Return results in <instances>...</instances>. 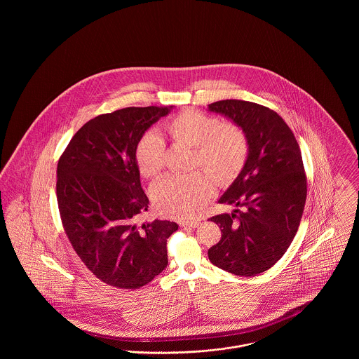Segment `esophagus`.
<instances>
[{"instance_id": "1", "label": "esophagus", "mask_w": 359, "mask_h": 359, "mask_svg": "<svg viewBox=\"0 0 359 359\" xmlns=\"http://www.w3.org/2000/svg\"><path fill=\"white\" fill-rule=\"evenodd\" d=\"M199 224H201V221H191V222L180 223V226H182V227H192V229L198 227Z\"/></svg>"}]
</instances>
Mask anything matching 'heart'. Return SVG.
<instances>
[{"instance_id":"1","label":"heart","mask_w":359,"mask_h":359,"mask_svg":"<svg viewBox=\"0 0 359 359\" xmlns=\"http://www.w3.org/2000/svg\"><path fill=\"white\" fill-rule=\"evenodd\" d=\"M172 141L194 147L188 175H168L152 188L156 210L177 219L194 218L214 194V184L224 187L242 171L249 154L248 137L234 122H221L199 111L186 110L164 123ZM137 167L145 177H154L164 165V141L156 132L140 138L135 149Z\"/></svg>"}]
</instances>
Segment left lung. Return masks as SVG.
<instances>
[{
	"mask_svg": "<svg viewBox=\"0 0 359 359\" xmlns=\"http://www.w3.org/2000/svg\"><path fill=\"white\" fill-rule=\"evenodd\" d=\"M242 128L248 160L219 203L243 207L210 218L222 238L210 261L229 273L256 276L272 268L294 238L307 199V176L299 144L284 120L266 106L239 100L208 104Z\"/></svg>",
	"mask_w": 359,
	"mask_h": 359,
	"instance_id": "obj_1",
	"label": "left lung"
}]
</instances>
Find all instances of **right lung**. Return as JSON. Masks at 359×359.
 Masks as SVG:
<instances>
[{
  "instance_id": "1",
  "label": "right lung",
  "mask_w": 359,
  "mask_h": 359,
  "mask_svg": "<svg viewBox=\"0 0 359 359\" xmlns=\"http://www.w3.org/2000/svg\"><path fill=\"white\" fill-rule=\"evenodd\" d=\"M171 109L125 107L101 114L74 135L57 163L56 198L67 238L86 268L114 288L138 290L168 265L167 239L179 226L137 223L149 199L135 149Z\"/></svg>"
}]
</instances>
